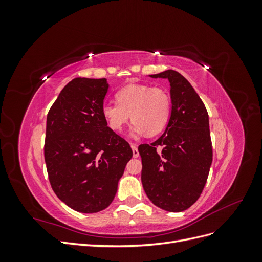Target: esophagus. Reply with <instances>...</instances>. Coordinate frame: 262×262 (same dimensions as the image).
<instances>
[{"instance_id":"1","label":"esophagus","mask_w":262,"mask_h":262,"mask_svg":"<svg viewBox=\"0 0 262 262\" xmlns=\"http://www.w3.org/2000/svg\"><path fill=\"white\" fill-rule=\"evenodd\" d=\"M131 148L133 150V157L137 158L139 157V150H138V146L136 144H131Z\"/></svg>"}]
</instances>
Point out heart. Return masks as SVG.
I'll return each mask as SVG.
<instances>
[{
  "instance_id": "obj_1",
  "label": "heart",
  "mask_w": 262,
  "mask_h": 262,
  "mask_svg": "<svg viewBox=\"0 0 262 262\" xmlns=\"http://www.w3.org/2000/svg\"><path fill=\"white\" fill-rule=\"evenodd\" d=\"M118 104L108 102L101 108L110 129L120 132L131 120L132 133L154 137L167 125L171 114V98L161 87L147 84H130L116 94Z\"/></svg>"
}]
</instances>
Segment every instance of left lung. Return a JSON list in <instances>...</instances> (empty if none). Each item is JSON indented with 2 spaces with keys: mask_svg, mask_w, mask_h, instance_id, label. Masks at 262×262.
<instances>
[{
  "mask_svg": "<svg viewBox=\"0 0 262 262\" xmlns=\"http://www.w3.org/2000/svg\"><path fill=\"white\" fill-rule=\"evenodd\" d=\"M149 76L168 78L171 114L162 137L139 146L142 185L156 207L181 212L199 199L209 176L213 157L209 115L180 73L167 70Z\"/></svg>",
  "mask_w": 262,
  "mask_h": 262,
  "instance_id": "left-lung-1",
  "label": "left lung"
}]
</instances>
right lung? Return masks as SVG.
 <instances>
[{
  "label": "right lung",
  "mask_w": 262,
  "mask_h": 262,
  "mask_svg": "<svg viewBox=\"0 0 262 262\" xmlns=\"http://www.w3.org/2000/svg\"><path fill=\"white\" fill-rule=\"evenodd\" d=\"M106 78L76 77L47 116L45 161L54 193L68 207L96 213L109 207L132 157L130 144L101 115Z\"/></svg>",
  "instance_id": "obj_1"
}]
</instances>
